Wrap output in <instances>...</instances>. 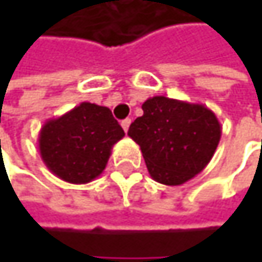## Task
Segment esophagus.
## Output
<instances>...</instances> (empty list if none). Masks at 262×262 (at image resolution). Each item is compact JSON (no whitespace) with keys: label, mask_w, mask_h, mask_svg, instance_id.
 Segmentation results:
<instances>
[{"label":"esophagus","mask_w":262,"mask_h":262,"mask_svg":"<svg viewBox=\"0 0 262 262\" xmlns=\"http://www.w3.org/2000/svg\"><path fill=\"white\" fill-rule=\"evenodd\" d=\"M130 118H126V120H123V121H121V127H123V129H124V132H127L129 130V126H130Z\"/></svg>","instance_id":"34e87169"}]
</instances>
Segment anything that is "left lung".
<instances>
[{"instance_id": "8db88e82", "label": "left lung", "mask_w": 262, "mask_h": 262, "mask_svg": "<svg viewBox=\"0 0 262 262\" xmlns=\"http://www.w3.org/2000/svg\"><path fill=\"white\" fill-rule=\"evenodd\" d=\"M142 111L127 135L141 147L150 176L176 186L202 173L222 138L217 115L205 104L164 95L145 100Z\"/></svg>"}]
</instances>
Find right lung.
I'll return each mask as SVG.
<instances>
[{
	"mask_svg": "<svg viewBox=\"0 0 262 262\" xmlns=\"http://www.w3.org/2000/svg\"><path fill=\"white\" fill-rule=\"evenodd\" d=\"M124 130L109 107L83 101L67 114L47 120L39 132V153L47 168L68 183L97 179Z\"/></svg>",
	"mask_w": 262,
	"mask_h": 262,
	"instance_id": "1",
	"label": "right lung"
}]
</instances>
